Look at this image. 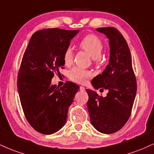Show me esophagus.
<instances>
[{"mask_svg":"<svg viewBox=\"0 0 154 154\" xmlns=\"http://www.w3.org/2000/svg\"><path fill=\"white\" fill-rule=\"evenodd\" d=\"M79 91H85V88L84 87H82V86H80V87H79Z\"/></svg>","mask_w":154,"mask_h":154,"instance_id":"34e87169","label":"esophagus"}]
</instances>
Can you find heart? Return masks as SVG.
Masks as SVG:
<instances>
[{"mask_svg":"<svg viewBox=\"0 0 154 154\" xmlns=\"http://www.w3.org/2000/svg\"><path fill=\"white\" fill-rule=\"evenodd\" d=\"M79 47L88 53L95 63L100 61V56L103 51V44L98 37L94 35H88L83 37L79 41ZM73 51L71 48H67L63 55V60L64 64L69 66L73 61ZM69 78L72 81L77 83H84L87 79L92 77V73L88 70L83 69L79 67L72 69L68 74Z\"/></svg>","mask_w":154,"mask_h":154,"instance_id":"b5f03b06","label":"heart"}]
</instances>
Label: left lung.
I'll return each mask as SVG.
<instances>
[{"label": "left lung", "instance_id": "1", "mask_svg": "<svg viewBox=\"0 0 154 154\" xmlns=\"http://www.w3.org/2000/svg\"><path fill=\"white\" fill-rule=\"evenodd\" d=\"M109 38V63L102 75L92 80L95 89L107 90L106 97L87 89L88 109L93 126L98 131L111 134L119 130L128 122L137 92V82L132 58L126 40L114 27L97 28Z\"/></svg>", "mask_w": 154, "mask_h": 154}]
</instances>
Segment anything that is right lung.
<instances>
[{
	"label": "right lung",
	"instance_id": "1",
	"mask_svg": "<svg viewBox=\"0 0 154 154\" xmlns=\"http://www.w3.org/2000/svg\"><path fill=\"white\" fill-rule=\"evenodd\" d=\"M79 30L59 28L39 30L32 35L23 56L17 88L25 117L36 131L55 133L65 125L68 108L79 86L66 82L51 85L55 72L63 68V53Z\"/></svg>",
	"mask_w": 154,
	"mask_h": 154
}]
</instances>
